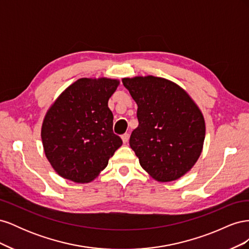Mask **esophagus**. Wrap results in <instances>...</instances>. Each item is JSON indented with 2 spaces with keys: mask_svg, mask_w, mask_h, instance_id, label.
I'll return each mask as SVG.
<instances>
[{
  "mask_svg": "<svg viewBox=\"0 0 249 249\" xmlns=\"http://www.w3.org/2000/svg\"><path fill=\"white\" fill-rule=\"evenodd\" d=\"M122 139H123V142H124V143H126L127 141H129V139H130V135L127 134V133L124 134L123 136H122Z\"/></svg>",
  "mask_w": 249,
  "mask_h": 249,
  "instance_id": "esophagus-1",
  "label": "esophagus"
}]
</instances>
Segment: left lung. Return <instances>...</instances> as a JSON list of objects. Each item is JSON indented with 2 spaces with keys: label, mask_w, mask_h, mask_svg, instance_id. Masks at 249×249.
Segmentation results:
<instances>
[{
  "label": "left lung",
  "mask_w": 249,
  "mask_h": 249,
  "mask_svg": "<svg viewBox=\"0 0 249 249\" xmlns=\"http://www.w3.org/2000/svg\"><path fill=\"white\" fill-rule=\"evenodd\" d=\"M136 102L139 125L130 145L141 167L158 182L185 176L197 162L206 136L200 109L175 82L145 76L124 78Z\"/></svg>",
  "instance_id": "8db88e82"
}]
</instances>
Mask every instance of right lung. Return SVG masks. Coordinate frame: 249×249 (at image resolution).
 Instances as JSON below:
<instances>
[{
	"mask_svg": "<svg viewBox=\"0 0 249 249\" xmlns=\"http://www.w3.org/2000/svg\"><path fill=\"white\" fill-rule=\"evenodd\" d=\"M119 83L109 78L79 79L48 110L41 125L42 145L60 177L80 184L91 182L122 146L108 107Z\"/></svg>",
	"mask_w": 249,
	"mask_h": 249,
	"instance_id": "obj_1",
	"label": "right lung"
}]
</instances>
